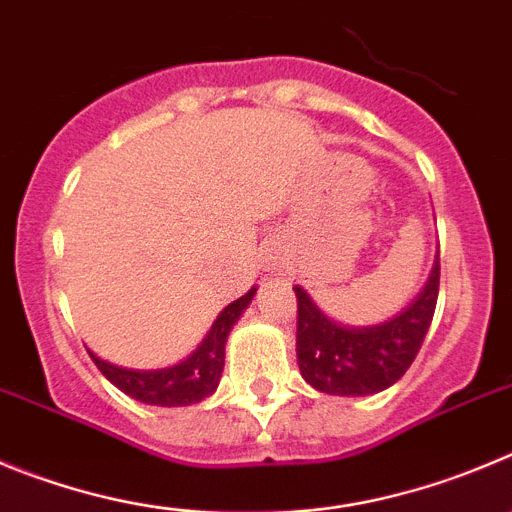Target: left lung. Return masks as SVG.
<instances>
[{
	"label": "left lung",
	"mask_w": 512,
	"mask_h": 512,
	"mask_svg": "<svg viewBox=\"0 0 512 512\" xmlns=\"http://www.w3.org/2000/svg\"><path fill=\"white\" fill-rule=\"evenodd\" d=\"M295 351L303 379L336 396H369L407 374L422 348L439 295V255L422 293L404 313L369 328L341 326L310 300L300 285Z\"/></svg>",
	"instance_id": "left-lung-1"
}]
</instances>
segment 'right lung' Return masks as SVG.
<instances>
[{"instance_id":"right-lung-1","label":"right lung","mask_w":512,"mask_h":512,"mask_svg":"<svg viewBox=\"0 0 512 512\" xmlns=\"http://www.w3.org/2000/svg\"><path fill=\"white\" fill-rule=\"evenodd\" d=\"M255 288L229 303L222 313L217 315L212 331L202 341V346L184 358L181 364L169 366V369L156 371H136L123 369V366H113L103 358L95 356L93 351L90 358L100 369V374L111 381L113 386L128 394L131 399L143 401V404H154V407H189V404H199L214 394L219 386V376L224 369V343H227L229 331L242 315V310L250 305Z\"/></svg>"}]
</instances>
